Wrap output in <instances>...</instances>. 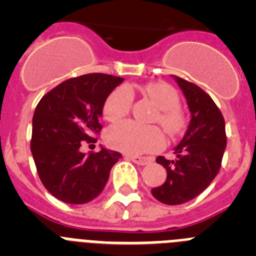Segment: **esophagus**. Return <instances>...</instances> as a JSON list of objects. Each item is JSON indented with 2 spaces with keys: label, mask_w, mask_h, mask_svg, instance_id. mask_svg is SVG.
Returning <instances> with one entry per match:
<instances>
[{
  "label": "esophagus",
  "mask_w": 256,
  "mask_h": 256,
  "mask_svg": "<svg viewBox=\"0 0 256 256\" xmlns=\"http://www.w3.org/2000/svg\"><path fill=\"white\" fill-rule=\"evenodd\" d=\"M126 158L128 160H130V162H134V164H138V165H146L151 162V160L148 159V158H140V156H126Z\"/></svg>",
  "instance_id": "34e87169"
}]
</instances>
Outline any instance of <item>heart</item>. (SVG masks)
<instances>
[{"label": "heart", "instance_id": "1", "mask_svg": "<svg viewBox=\"0 0 256 256\" xmlns=\"http://www.w3.org/2000/svg\"><path fill=\"white\" fill-rule=\"evenodd\" d=\"M132 86L118 87L108 94L104 104V115L108 120H119L130 112L133 104ZM142 94L148 97L160 108L156 122L170 134H176L183 126V119L178 112L180 96L172 86L166 83H150L142 88ZM106 141L112 148L130 155H141L158 151L165 144L164 136L155 126H142L133 122H119L112 124L106 132Z\"/></svg>", "mask_w": 256, "mask_h": 256}]
</instances>
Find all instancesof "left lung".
<instances>
[{
	"instance_id": "1",
	"label": "left lung",
	"mask_w": 256,
	"mask_h": 256,
	"mask_svg": "<svg viewBox=\"0 0 256 256\" xmlns=\"http://www.w3.org/2000/svg\"><path fill=\"white\" fill-rule=\"evenodd\" d=\"M173 79L186 97L191 120L174 148L177 159H156L166 169V180L151 194L166 205L183 204L200 195L218 174L227 144L224 118L212 97L194 83L177 76Z\"/></svg>"
}]
</instances>
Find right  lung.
<instances>
[{
    "mask_svg": "<svg viewBox=\"0 0 256 256\" xmlns=\"http://www.w3.org/2000/svg\"><path fill=\"white\" fill-rule=\"evenodd\" d=\"M124 79L92 73L70 78L44 94L33 115L30 150L47 191L68 204H86L100 195L112 165L122 158L101 146L98 152L80 151L94 142L108 96Z\"/></svg>",
    "mask_w": 256,
    "mask_h": 256,
    "instance_id": "right-lung-1",
    "label": "right lung"
}]
</instances>
